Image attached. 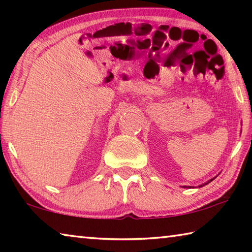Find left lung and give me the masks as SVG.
<instances>
[{
	"label": "left lung",
	"mask_w": 252,
	"mask_h": 252,
	"mask_svg": "<svg viewBox=\"0 0 252 252\" xmlns=\"http://www.w3.org/2000/svg\"><path fill=\"white\" fill-rule=\"evenodd\" d=\"M212 180H213V179H211V180H210V181H208V182H207V183H204V185H201V186H200V187H203V186H206V185H208V183H209V182H211V181H212ZM185 188H187V187H186V186H185Z\"/></svg>",
	"instance_id": "8db88e82"
}]
</instances>
